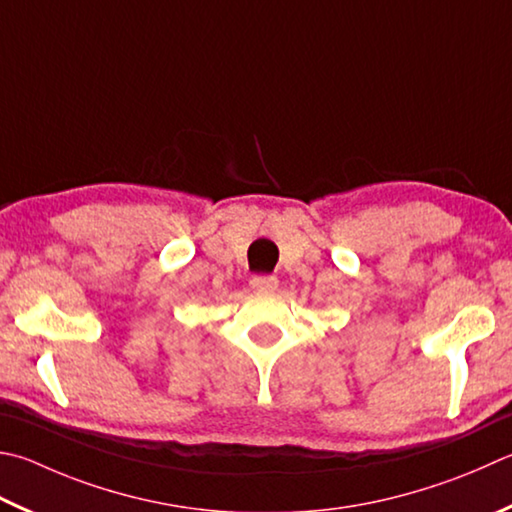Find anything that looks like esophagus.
Listing matches in <instances>:
<instances>
[{"mask_svg":"<svg viewBox=\"0 0 512 512\" xmlns=\"http://www.w3.org/2000/svg\"><path fill=\"white\" fill-rule=\"evenodd\" d=\"M277 277L275 275H255L253 280H250V288L253 291H275L277 288Z\"/></svg>","mask_w":512,"mask_h":512,"instance_id":"obj_1","label":"esophagus"}]
</instances>
